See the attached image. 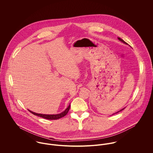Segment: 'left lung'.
<instances>
[{
  "instance_id": "left-lung-1",
  "label": "left lung",
  "mask_w": 153,
  "mask_h": 153,
  "mask_svg": "<svg viewBox=\"0 0 153 153\" xmlns=\"http://www.w3.org/2000/svg\"><path fill=\"white\" fill-rule=\"evenodd\" d=\"M118 40H119V41H121V42H123V43H124V44H127V43H126V42H125V41H124V40H123V39H121V38H118ZM124 108H123V109H121V110H120V111H117V112H115V113H114V114H112V115H114V114H117V113H118V112H120V111H123V109H124Z\"/></svg>"
}]
</instances>
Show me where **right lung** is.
Listing matches in <instances>:
<instances>
[{"label":"right lung","instance_id":"add662e5","mask_svg":"<svg viewBox=\"0 0 153 153\" xmlns=\"http://www.w3.org/2000/svg\"><path fill=\"white\" fill-rule=\"evenodd\" d=\"M70 104L68 105V107L65 109V111H64L63 112H61L60 114H38V113H36L34 112L31 111L30 110H29V112H30L32 114H33L35 115H37L38 117L44 118L47 120H58L59 119L64 116H65L67 114V113L68 112L69 108H70Z\"/></svg>","mask_w":153,"mask_h":153}]
</instances>
